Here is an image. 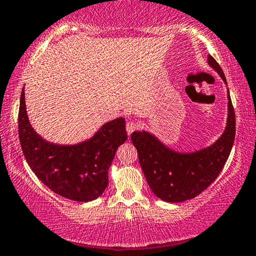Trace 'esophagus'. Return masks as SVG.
<instances>
[{"label":"esophagus","instance_id":"esophagus-1","mask_svg":"<svg viewBox=\"0 0 256 256\" xmlns=\"http://www.w3.org/2000/svg\"><path fill=\"white\" fill-rule=\"evenodd\" d=\"M136 129H138V124H136L135 122H132V121H128V122H127V124H126V130H127L128 135H130L132 132L136 130Z\"/></svg>","mask_w":256,"mask_h":256}]
</instances>
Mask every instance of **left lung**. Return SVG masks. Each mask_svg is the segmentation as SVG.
<instances>
[{
	"instance_id": "1",
	"label": "left lung",
	"mask_w": 256,
	"mask_h": 256,
	"mask_svg": "<svg viewBox=\"0 0 256 256\" xmlns=\"http://www.w3.org/2000/svg\"><path fill=\"white\" fill-rule=\"evenodd\" d=\"M208 62L227 85L222 68L212 56ZM226 128L216 141L192 152H178L163 144L149 132H134L132 141L152 191L168 202H180L197 197L211 185L222 170L236 138V114L227 90Z\"/></svg>"
}]
</instances>
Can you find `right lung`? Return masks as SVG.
<instances>
[{
	"mask_svg": "<svg viewBox=\"0 0 256 256\" xmlns=\"http://www.w3.org/2000/svg\"><path fill=\"white\" fill-rule=\"evenodd\" d=\"M18 132L23 155L34 174L54 194L76 202H90L104 194L115 152L128 138L124 118H118L76 144L48 142L30 124L24 87L20 100Z\"/></svg>",
	"mask_w": 256,
	"mask_h": 256,
	"instance_id": "right-lung-1",
	"label": "right lung"
}]
</instances>
